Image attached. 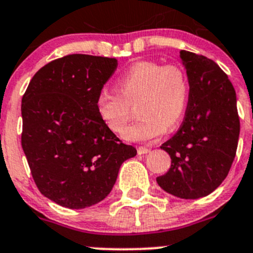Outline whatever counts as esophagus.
I'll return each instance as SVG.
<instances>
[{"mask_svg":"<svg viewBox=\"0 0 253 253\" xmlns=\"http://www.w3.org/2000/svg\"><path fill=\"white\" fill-rule=\"evenodd\" d=\"M149 151H151V149L147 148V147H138V148H137V153L138 154H147L149 153Z\"/></svg>","mask_w":253,"mask_h":253,"instance_id":"obj_1","label":"esophagus"}]
</instances>
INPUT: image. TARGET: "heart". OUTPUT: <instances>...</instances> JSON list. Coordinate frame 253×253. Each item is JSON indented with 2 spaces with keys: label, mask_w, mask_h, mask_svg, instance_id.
<instances>
[{
  "label": "heart",
  "mask_w": 253,
  "mask_h": 253,
  "mask_svg": "<svg viewBox=\"0 0 253 253\" xmlns=\"http://www.w3.org/2000/svg\"><path fill=\"white\" fill-rule=\"evenodd\" d=\"M119 90L104 87L96 97V109L104 124L121 133L137 106L138 122L125 130L126 141L144 142L175 126L185 112L189 82L178 65H162L151 60L137 61L119 79Z\"/></svg>",
  "instance_id": "obj_1"
}]
</instances>
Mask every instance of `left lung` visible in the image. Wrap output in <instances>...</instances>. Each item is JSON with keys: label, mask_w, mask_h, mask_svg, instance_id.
<instances>
[{"label": "left lung", "mask_w": 253, "mask_h": 253, "mask_svg": "<svg viewBox=\"0 0 253 253\" xmlns=\"http://www.w3.org/2000/svg\"><path fill=\"white\" fill-rule=\"evenodd\" d=\"M186 70L189 97L180 128L161 146L171 166L157 183L180 199L209 195L229 174L240 134L236 92L219 65L186 50H180Z\"/></svg>", "instance_id": "obj_1"}]
</instances>
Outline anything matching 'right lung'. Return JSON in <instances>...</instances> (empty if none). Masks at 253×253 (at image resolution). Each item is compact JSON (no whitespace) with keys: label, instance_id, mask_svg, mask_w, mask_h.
I'll use <instances>...</instances> for the list:
<instances>
[{"label":"right lung","instance_id":"1","mask_svg":"<svg viewBox=\"0 0 253 253\" xmlns=\"http://www.w3.org/2000/svg\"><path fill=\"white\" fill-rule=\"evenodd\" d=\"M117 68L106 56L72 54L32 78L22 97V148L39 192L69 209L104 200L121 164L137 154L104 124L96 97Z\"/></svg>","mask_w":253,"mask_h":253}]
</instances>
